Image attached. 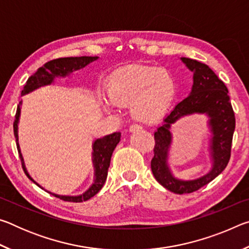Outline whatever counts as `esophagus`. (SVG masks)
Instances as JSON below:
<instances>
[{"label":"esophagus","mask_w":249,"mask_h":249,"mask_svg":"<svg viewBox=\"0 0 249 249\" xmlns=\"http://www.w3.org/2000/svg\"><path fill=\"white\" fill-rule=\"evenodd\" d=\"M142 128V126L141 125H136V124H134V125H130L129 127H128V132L129 133H135V132H141Z\"/></svg>","instance_id":"esophagus-1"}]
</instances>
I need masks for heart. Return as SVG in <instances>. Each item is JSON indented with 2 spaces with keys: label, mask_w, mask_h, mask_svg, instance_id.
I'll return each instance as SVG.
<instances>
[{
  "label": "heart",
  "mask_w": 249,
  "mask_h": 249,
  "mask_svg": "<svg viewBox=\"0 0 249 249\" xmlns=\"http://www.w3.org/2000/svg\"><path fill=\"white\" fill-rule=\"evenodd\" d=\"M104 100L107 109L115 103L130 105V114L142 123H153L165 115L176 96L175 79L169 71L135 66L122 69L108 81Z\"/></svg>",
  "instance_id": "1"
}]
</instances>
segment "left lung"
<instances>
[{
	"instance_id": "1",
	"label": "left lung",
	"mask_w": 249,
	"mask_h": 249,
	"mask_svg": "<svg viewBox=\"0 0 249 249\" xmlns=\"http://www.w3.org/2000/svg\"><path fill=\"white\" fill-rule=\"evenodd\" d=\"M193 72L191 92L163 119L155 135L154 157L150 166L156 180L168 190L183 195L199 190L225 169L231 158V147L235 130V115L230 102L229 90L213 70L202 62L190 58H180ZM192 114L208 116L210 130L209 153L213 166L208 174L193 180H183L174 177L167 158L172 143L171 125L181 117Z\"/></svg>"
}]
</instances>
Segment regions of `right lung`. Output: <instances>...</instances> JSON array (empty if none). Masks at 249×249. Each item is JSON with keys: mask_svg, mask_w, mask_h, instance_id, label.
<instances>
[{"mask_svg": "<svg viewBox=\"0 0 249 249\" xmlns=\"http://www.w3.org/2000/svg\"><path fill=\"white\" fill-rule=\"evenodd\" d=\"M99 57H68V58H59L54 59V60L48 61L43 67L36 71L32 77H29L26 81V84L24 86V89L22 91V96L26 95L31 92L39 89L41 87L50 86L53 84L56 78H66L73 72V71H78L80 69H83L84 67L90 65L91 62L98 60ZM20 107H22V101L18 105V111H16L15 121H14V136L16 138V145H18V150L19 154L20 161H22L23 169L25 174L31 179L34 183H36L38 187L44 189L41 185L34 180L31 176H29L28 171L25 167L23 155L20 153L19 144H18V122L20 116ZM121 141V133L116 132L113 134L107 135L102 138H98L92 144V162H93L94 167V179L93 183H92L87 191L79 196H60L56 195V193L49 192L50 195L54 196L59 199L69 202H83L91 199L98 193L104 185L105 180L107 177V170L109 167V162H111V157L113 154V150L115 149L116 145L119 144ZM45 190V189H44Z\"/></svg>", "mask_w": 249, "mask_h": 249, "instance_id": "1", "label": "right lung"}]
</instances>
